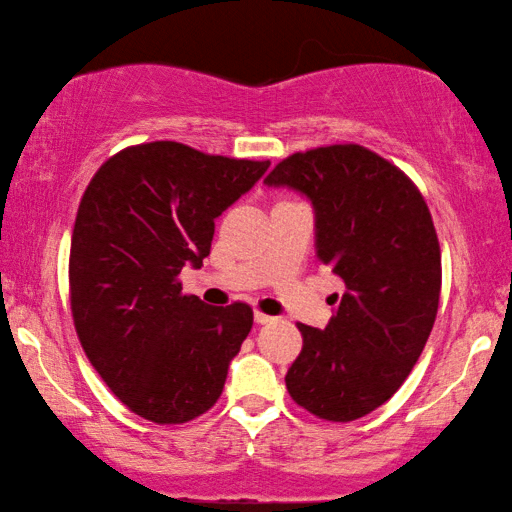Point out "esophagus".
<instances>
[{
    "instance_id": "1",
    "label": "esophagus",
    "mask_w": 512,
    "mask_h": 512,
    "mask_svg": "<svg viewBox=\"0 0 512 512\" xmlns=\"http://www.w3.org/2000/svg\"><path fill=\"white\" fill-rule=\"evenodd\" d=\"M273 316H268V314H264V311H255V323L257 325H268V323H273Z\"/></svg>"
}]
</instances>
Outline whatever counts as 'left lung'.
I'll list each match as a JSON object with an SVG mask.
<instances>
[{"label": "left lung", "mask_w": 512, "mask_h": 512, "mask_svg": "<svg viewBox=\"0 0 512 512\" xmlns=\"http://www.w3.org/2000/svg\"><path fill=\"white\" fill-rule=\"evenodd\" d=\"M314 207L316 255L345 284L325 329L298 323L287 391L332 422L391 400L427 343L440 300V246L409 176L359 144L293 153L268 173Z\"/></svg>", "instance_id": "8db88e82"}]
</instances>
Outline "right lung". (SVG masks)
Listing matches in <instances>:
<instances>
[{
	"label": "right lung",
	"instance_id": "add662e5",
	"mask_svg": "<svg viewBox=\"0 0 512 512\" xmlns=\"http://www.w3.org/2000/svg\"><path fill=\"white\" fill-rule=\"evenodd\" d=\"M268 167L149 142L112 155L85 189L69 250L76 334L94 370L140 418L189 422L221 397L253 309L185 296L178 275L203 266L214 221Z\"/></svg>",
	"mask_w": 512,
	"mask_h": 512
}]
</instances>
